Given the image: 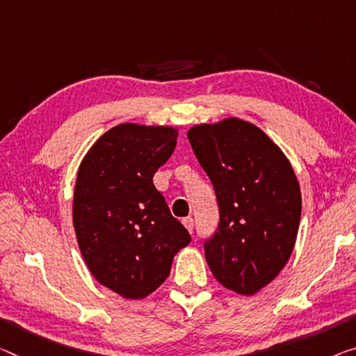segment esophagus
<instances>
[{
  "label": "esophagus",
  "mask_w": 356,
  "mask_h": 356,
  "mask_svg": "<svg viewBox=\"0 0 356 356\" xmlns=\"http://www.w3.org/2000/svg\"><path fill=\"white\" fill-rule=\"evenodd\" d=\"M183 224H184V227L188 229V231H189L191 234H193V231H194V221H193V218H184Z\"/></svg>",
  "instance_id": "34e87169"
}]
</instances>
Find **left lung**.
Masks as SVG:
<instances>
[{"label": "left lung", "mask_w": 356, "mask_h": 356, "mask_svg": "<svg viewBox=\"0 0 356 356\" xmlns=\"http://www.w3.org/2000/svg\"><path fill=\"white\" fill-rule=\"evenodd\" d=\"M188 138L220 205L207 264L224 288L253 296L294 250L302 204L296 175L280 147L243 119L197 124Z\"/></svg>", "instance_id": "8db88e82"}]
</instances>
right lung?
I'll use <instances>...</instances> for the list:
<instances>
[{
	"label": "right lung",
	"instance_id": "1",
	"mask_svg": "<svg viewBox=\"0 0 356 356\" xmlns=\"http://www.w3.org/2000/svg\"><path fill=\"white\" fill-rule=\"evenodd\" d=\"M177 136L172 125L124 122L103 134L79 163L73 226L81 254L95 280L125 299L154 293L191 242L152 183Z\"/></svg>",
	"mask_w": 356,
	"mask_h": 356
}]
</instances>
